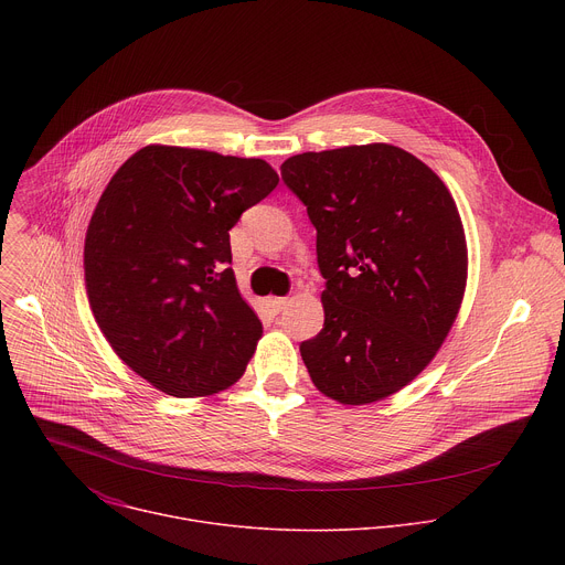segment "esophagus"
Returning <instances> with one entry per match:
<instances>
[{
    "label": "esophagus",
    "mask_w": 565,
    "mask_h": 565,
    "mask_svg": "<svg viewBox=\"0 0 565 565\" xmlns=\"http://www.w3.org/2000/svg\"><path fill=\"white\" fill-rule=\"evenodd\" d=\"M268 306H270L275 312H281V310L288 306V297H270V299H268Z\"/></svg>",
    "instance_id": "obj_1"
}]
</instances>
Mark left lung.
Instances as JSON below:
<instances>
[{"instance_id": "obj_1", "label": "left lung", "mask_w": 565, "mask_h": 565, "mask_svg": "<svg viewBox=\"0 0 565 565\" xmlns=\"http://www.w3.org/2000/svg\"><path fill=\"white\" fill-rule=\"evenodd\" d=\"M281 181L317 230L324 329L299 344L315 386L366 405L407 386L458 315L467 246L445 183L414 153L375 142L306 151Z\"/></svg>"}]
</instances>
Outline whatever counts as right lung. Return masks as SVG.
<instances>
[{
	"label": "right lung",
	"mask_w": 565,
	"mask_h": 565,
	"mask_svg": "<svg viewBox=\"0 0 565 565\" xmlns=\"http://www.w3.org/2000/svg\"><path fill=\"white\" fill-rule=\"evenodd\" d=\"M279 183L262 158L149 145L111 177L85 238V279L118 358L174 397L246 371L262 321L238 295L230 230Z\"/></svg>",
	"instance_id": "add662e5"
}]
</instances>
